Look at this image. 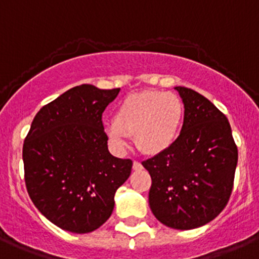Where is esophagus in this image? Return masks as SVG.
Instances as JSON below:
<instances>
[{
    "label": "esophagus",
    "mask_w": 259,
    "mask_h": 259,
    "mask_svg": "<svg viewBox=\"0 0 259 259\" xmlns=\"http://www.w3.org/2000/svg\"><path fill=\"white\" fill-rule=\"evenodd\" d=\"M133 168H134L135 171H139L143 168V166H142V163L139 162V161H134V162H133Z\"/></svg>",
    "instance_id": "esophagus-1"
}]
</instances>
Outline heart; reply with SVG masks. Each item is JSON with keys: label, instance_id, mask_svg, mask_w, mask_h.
Returning <instances> with one entry per match:
<instances>
[{"label": "heart", "instance_id": "obj_1", "mask_svg": "<svg viewBox=\"0 0 259 259\" xmlns=\"http://www.w3.org/2000/svg\"><path fill=\"white\" fill-rule=\"evenodd\" d=\"M184 116V105L175 93L144 91L125 97L116 110L115 121L106 124L111 144L126 146L129 135L143 153L158 154L174 144Z\"/></svg>", "mask_w": 259, "mask_h": 259}]
</instances>
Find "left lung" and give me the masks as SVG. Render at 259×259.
<instances>
[{
	"label": "left lung",
	"instance_id": "1",
	"mask_svg": "<svg viewBox=\"0 0 259 259\" xmlns=\"http://www.w3.org/2000/svg\"><path fill=\"white\" fill-rule=\"evenodd\" d=\"M180 135L166 151L143 161L152 178L149 207L168 228L190 230L219 216L233 192L238 148L226 116L185 87Z\"/></svg>",
	"mask_w": 259,
	"mask_h": 259
}]
</instances>
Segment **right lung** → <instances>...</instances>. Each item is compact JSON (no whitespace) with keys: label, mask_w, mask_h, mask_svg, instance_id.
<instances>
[{"label":"right lung","mask_w":259,"mask_h":259,"mask_svg":"<svg viewBox=\"0 0 259 259\" xmlns=\"http://www.w3.org/2000/svg\"><path fill=\"white\" fill-rule=\"evenodd\" d=\"M120 88L74 87L43 106L23 146L31 202L62 230L92 233L113 211L115 193L130 176L132 159L113 157L102 113Z\"/></svg>","instance_id":"add662e5"}]
</instances>
